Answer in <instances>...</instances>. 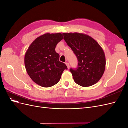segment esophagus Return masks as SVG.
I'll return each mask as SVG.
<instances>
[{
	"instance_id": "esophagus-1",
	"label": "esophagus",
	"mask_w": 128,
	"mask_h": 128,
	"mask_svg": "<svg viewBox=\"0 0 128 128\" xmlns=\"http://www.w3.org/2000/svg\"><path fill=\"white\" fill-rule=\"evenodd\" d=\"M66 64L67 65V66L68 69H69V67H70V66H69V64L68 62H66Z\"/></svg>"
}]
</instances>
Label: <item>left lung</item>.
<instances>
[{
	"mask_svg": "<svg viewBox=\"0 0 128 128\" xmlns=\"http://www.w3.org/2000/svg\"><path fill=\"white\" fill-rule=\"evenodd\" d=\"M64 39L75 54L78 67L70 69L75 82L83 87L93 86L102 78L106 67L104 50L98 42L88 34L64 32Z\"/></svg>",
	"mask_w": 128,
	"mask_h": 128,
	"instance_id": "left-lung-1",
	"label": "left lung"
}]
</instances>
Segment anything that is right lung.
I'll use <instances>...</instances> for the list:
<instances>
[{
	"label": "right lung",
	"instance_id": "obj_1",
	"mask_svg": "<svg viewBox=\"0 0 128 128\" xmlns=\"http://www.w3.org/2000/svg\"><path fill=\"white\" fill-rule=\"evenodd\" d=\"M63 39L61 33H46L30 44L24 56V65L28 75L39 86L48 88L59 82L67 66L59 61L56 52L57 44Z\"/></svg>",
	"mask_w": 128,
	"mask_h": 128
}]
</instances>
